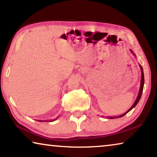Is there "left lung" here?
Masks as SVG:
<instances>
[{
	"label": "left lung",
	"mask_w": 157,
	"mask_h": 157,
	"mask_svg": "<svg viewBox=\"0 0 157 157\" xmlns=\"http://www.w3.org/2000/svg\"><path fill=\"white\" fill-rule=\"evenodd\" d=\"M131 50V52L133 53V54H134V52H133V51L132 50ZM140 66V70H141V80H140V90H139V95H138V97H137V98H136V101H135L134 102V105H133L132 107H131V108H129V109L127 111H126L125 113H123V114H122V115H121V116H113V117H109V118H110V119H113V118H121V117H123V116H124V115H125L126 113H127L129 112V111H131L133 108L134 107H136V105L138 104V102H139V100H140V97H141V95H142V93H143V86H144V73H143V68H142V66H140V65H139Z\"/></svg>",
	"instance_id": "obj_1"
}]
</instances>
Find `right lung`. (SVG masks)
I'll return each mask as SVG.
<instances>
[{
	"mask_svg": "<svg viewBox=\"0 0 157 157\" xmlns=\"http://www.w3.org/2000/svg\"><path fill=\"white\" fill-rule=\"evenodd\" d=\"M55 120H56V119H54V120H52V121H49V122H52V121H54ZM39 122H43V121H39ZM45 122H48V121H46Z\"/></svg>",
	"mask_w": 157,
	"mask_h": 157,
	"instance_id": "1",
	"label": "right lung"
}]
</instances>
